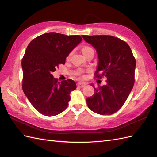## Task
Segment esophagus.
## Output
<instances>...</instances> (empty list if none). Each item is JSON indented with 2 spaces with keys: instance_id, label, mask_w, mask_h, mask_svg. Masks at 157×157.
<instances>
[{
  "instance_id": "1",
  "label": "esophagus",
  "mask_w": 157,
  "mask_h": 157,
  "mask_svg": "<svg viewBox=\"0 0 157 157\" xmlns=\"http://www.w3.org/2000/svg\"><path fill=\"white\" fill-rule=\"evenodd\" d=\"M86 84H86V83H84V82H79V83H78V84H77V86H78V87H79V88H84V87H85Z\"/></svg>"
}]
</instances>
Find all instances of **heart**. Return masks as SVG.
<instances>
[{
	"label": "heart",
	"instance_id": "b5f03b06",
	"mask_svg": "<svg viewBox=\"0 0 157 157\" xmlns=\"http://www.w3.org/2000/svg\"><path fill=\"white\" fill-rule=\"evenodd\" d=\"M90 48H91L89 47V46H84V47L82 48V52L84 53L85 51H87V50H88V49H90Z\"/></svg>",
	"mask_w": 157,
	"mask_h": 157
}]
</instances>
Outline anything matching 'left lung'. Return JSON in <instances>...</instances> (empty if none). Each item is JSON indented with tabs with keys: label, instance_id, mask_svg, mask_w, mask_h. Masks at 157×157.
Segmentation results:
<instances>
[{
	"label": "left lung",
	"instance_id": "1",
	"mask_svg": "<svg viewBox=\"0 0 157 157\" xmlns=\"http://www.w3.org/2000/svg\"><path fill=\"white\" fill-rule=\"evenodd\" d=\"M94 47L98 62L96 77L106 78V84L98 86L86 99L89 109L100 115H112L126 101L134 84L136 59L129 45L111 36H82ZM99 74L98 75V73Z\"/></svg>",
	"mask_w": 157,
	"mask_h": 157
}]
</instances>
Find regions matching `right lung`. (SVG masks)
<instances>
[{
    "mask_svg": "<svg viewBox=\"0 0 157 157\" xmlns=\"http://www.w3.org/2000/svg\"><path fill=\"white\" fill-rule=\"evenodd\" d=\"M82 40L78 35L66 36L49 32L38 36L28 44L21 61L23 92L32 106L46 116L64 111L76 89L75 82L68 79L61 82L53 78L59 64Z\"/></svg>",
    "mask_w": 157,
    "mask_h": 157,
    "instance_id": "obj_1",
    "label": "right lung"
}]
</instances>
